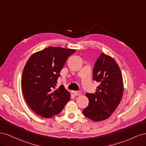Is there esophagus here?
Listing matches in <instances>:
<instances>
[{"instance_id":"obj_1","label":"esophagus","mask_w":146,"mask_h":146,"mask_svg":"<svg viewBox=\"0 0 146 146\" xmlns=\"http://www.w3.org/2000/svg\"><path fill=\"white\" fill-rule=\"evenodd\" d=\"M73 93H74V94L75 96H77L80 95L81 92H80V91H74Z\"/></svg>"}]
</instances>
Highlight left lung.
Masks as SVG:
<instances>
[{
    "label": "left lung",
    "mask_w": 146,
    "mask_h": 146,
    "mask_svg": "<svg viewBox=\"0 0 146 146\" xmlns=\"http://www.w3.org/2000/svg\"><path fill=\"white\" fill-rule=\"evenodd\" d=\"M93 79L99 85L95 93L86 94L89 104L83 113L91 120L98 122L109 118L120 103L123 92V79L116 61L104 53L95 63Z\"/></svg>",
    "instance_id": "left-lung-1"
}]
</instances>
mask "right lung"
Here are the masks:
<instances>
[{
  "label": "right lung",
  "instance_id": "obj_1",
  "mask_svg": "<svg viewBox=\"0 0 146 146\" xmlns=\"http://www.w3.org/2000/svg\"><path fill=\"white\" fill-rule=\"evenodd\" d=\"M75 49L48 47L34 53L26 63L22 76V91L32 111L45 118L61 112L70 94L61 85L55 89L57 79L68 57Z\"/></svg>",
  "mask_w": 146,
  "mask_h": 146
}]
</instances>
